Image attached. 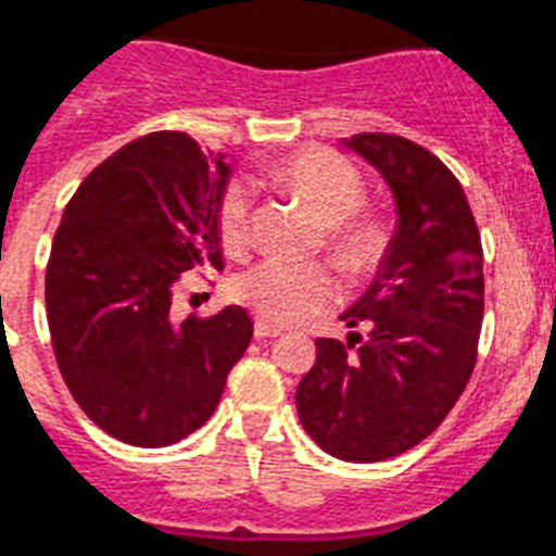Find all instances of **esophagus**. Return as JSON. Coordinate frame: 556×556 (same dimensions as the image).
<instances>
[{
  "label": "esophagus",
  "mask_w": 556,
  "mask_h": 556,
  "mask_svg": "<svg viewBox=\"0 0 556 556\" xmlns=\"http://www.w3.org/2000/svg\"><path fill=\"white\" fill-rule=\"evenodd\" d=\"M279 333H282V330L274 328V325H268V321H263V319L254 321V336H256V339H277Z\"/></svg>",
  "instance_id": "esophagus-1"
}]
</instances>
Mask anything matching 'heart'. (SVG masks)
<instances>
[{
  "instance_id": "1",
  "label": "heart",
  "mask_w": 556,
  "mask_h": 556,
  "mask_svg": "<svg viewBox=\"0 0 556 556\" xmlns=\"http://www.w3.org/2000/svg\"><path fill=\"white\" fill-rule=\"evenodd\" d=\"M270 180L288 189L325 223V245L350 277H365L390 245V223L376 212H362L365 180L344 157L311 149L268 169ZM217 231L231 254L251 245V186L235 180L217 203ZM237 300L268 325L288 328L336 300V277L325 263L263 260L237 279Z\"/></svg>"
}]
</instances>
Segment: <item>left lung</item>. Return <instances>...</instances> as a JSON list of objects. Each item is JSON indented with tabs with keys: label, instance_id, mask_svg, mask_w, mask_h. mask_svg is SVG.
<instances>
[{
	"label": "left lung",
	"instance_id": "8db88e82",
	"mask_svg": "<svg viewBox=\"0 0 556 556\" xmlns=\"http://www.w3.org/2000/svg\"><path fill=\"white\" fill-rule=\"evenodd\" d=\"M342 143L390 186L395 231L370 288L342 314L367 333L316 339L296 413L328 455L376 464L421 444L464 393L483 321V249L458 177L432 152L384 132Z\"/></svg>",
	"mask_w": 556,
	"mask_h": 556
}]
</instances>
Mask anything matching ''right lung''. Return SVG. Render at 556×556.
<instances>
[{
    "label": "right lung",
    "mask_w": 556,
    "mask_h": 556,
    "mask_svg": "<svg viewBox=\"0 0 556 556\" xmlns=\"http://www.w3.org/2000/svg\"><path fill=\"white\" fill-rule=\"evenodd\" d=\"M231 177L184 132L121 147L64 208L45 305L55 362L78 407L106 435L169 446L212 418L254 325L240 305L172 319L191 268H223L217 203Z\"/></svg>",
    "instance_id": "1"
}]
</instances>
